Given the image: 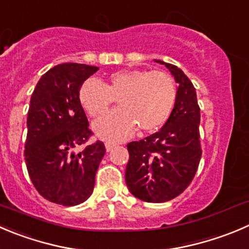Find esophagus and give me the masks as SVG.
Wrapping results in <instances>:
<instances>
[{
	"label": "esophagus",
	"instance_id": "1",
	"mask_svg": "<svg viewBox=\"0 0 249 249\" xmlns=\"http://www.w3.org/2000/svg\"><path fill=\"white\" fill-rule=\"evenodd\" d=\"M105 146H106V150H107V151H111V150H112L113 148H115L116 144H115V143H112V142H106V143H105Z\"/></svg>",
	"mask_w": 249,
	"mask_h": 249
}]
</instances>
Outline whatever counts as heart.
Here are the masks:
<instances>
[{
  "instance_id": "1",
  "label": "heart",
  "mask_w": 249,
  "mask_h": 249,
  "mask_svg": "<svg viewBox=\"0 0 249 249\" xmlns=\"http://www.w3.org/2000/svg\"><path fill=\"white\" fill-rule=\"evenodd\" d=\"M176 85L161 71L122 70L111 73L104 84L89 78L79 89V101L91 117H100L116 101L120 107L95 123L100 137L121 141L136 128L145 133L161 127L170 117L176 101Z\"/></svg>"
}]
</instances>
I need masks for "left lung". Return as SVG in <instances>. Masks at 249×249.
Masks as SVG:
<instances>
[{"label": "left lung", "mask_w": 249, "mask_h": 249, "mask_svg": "<svg viewBox=\"0 0 249 249\" xmlns=\"http://www.w3.org/2000/svg\"><path fill=\"white\" fill-rule=\"evenodd\" d=\"M155 62L169 68L178 87L174 110L162 128L127 144V187L134 197L148 203L167 202L179 196L193 179L202 158L196 88L178 67Z\"/></svg>", "instance_id": "8db88e82"}]
</instances>
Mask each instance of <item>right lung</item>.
Returning a JSON list of instances; mask_svg holds the SVG:
<instances>
[{"mask_svg": "<svg viewBox=\"0 0 249 249\" xmlns=\"http://www.w3.org/2000/svg\"><path fill=\"white\" fill-rule=\"evenodd\" d=\"M98 70L82 63L55 66L40 78L30 99L24 149L28 174L45 199L65 207L90 197L106 151L100 141L74 151L93 134L79 89Z\"/></svg>", "mask_w": 249, "mask_h": 249, "instance_id": "add662e5", "label": "right lung"}]
</instances>
